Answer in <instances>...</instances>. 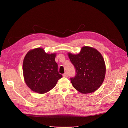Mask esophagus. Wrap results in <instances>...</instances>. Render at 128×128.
I'll return each mask as SVG.
<instances>
[{"label":"esophagus","instance_id":"esophagus-1","mask_svg":"<svg viewBox=\"0 0 128 128\" xmlns=\"http://www.w3.org/2000/svg\"><path fill=\"white\" fill-rule=\"evenodd\" d=\"M63 76H64V77H68V73H67V72H65L64 74H63Z\"/></svg>","mask_w":128,"mask_h":128}]
</instances>
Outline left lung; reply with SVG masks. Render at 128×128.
Returning <instances> with one entry per match:
<instances>
[{
  "mask_svg": "<svg viewBox=\"0 0 128 128\" xmlns=\"http://www.w3.org/2000/svg\"><path fill=\"white\" fill-rule=\"evenodd\" d=\"M76 74L70 77L74 88L82 94L94 92L101 86L106 73L104 60L97 50L83 47L78 54L68 53Z\"/></svg>",
  "mask_w": 128,
  "mask_h": 128,
  "instance_id": "obj_1",
  "label": "left lung"
}]
</instances>
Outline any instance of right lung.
Here are the masks:
<instances>
[{"instance_id": "obj_1", "label": "right lung", "mask_w": 128, "mask_h": 128, "mask_svg": "<svg viewBox=\"0 0 128 128\" xmlns=\"http://www.w3.org/2000/svg\"><path fill=\"white\" fill-rule=\"evenodd\" d=\"M56 54L46 53L42 48L27 53L23 62L25 82L33 91L44 94L51 90L62 75L58 70Z\"/></svg>"}]
</instances>
